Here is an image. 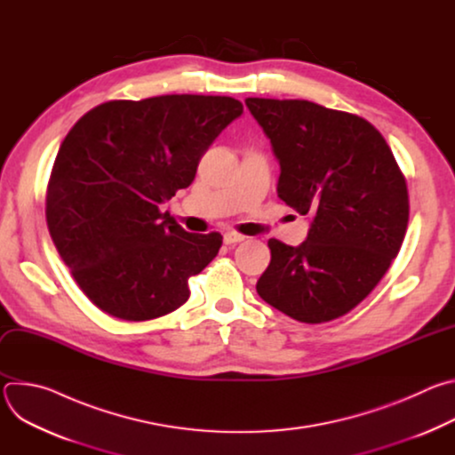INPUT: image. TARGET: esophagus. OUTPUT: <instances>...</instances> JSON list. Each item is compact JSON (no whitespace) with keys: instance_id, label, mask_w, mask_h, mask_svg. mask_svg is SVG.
<instances>
[{"instance_id":"1","label":"esophagus","mask_w":455,"mask_h":455,"mask_svg":"<svg viewBox=\"0 0 455 455\" xmlns=\"http://www.w3.org/2000/svg\"><path fill=\"white\" fill-rule=\"evenodd\" d=\"M243 239H244V235H241L237 232H225V235H223L225 244H235V243H241Z\"/></svg>"}]
</instances>
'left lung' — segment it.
<instances>
[{
  "label": "left lung",
  "mask_w": 455,
  "mask_h": 455,
  "mask_svg": "<svg viewBox=\"0 0 455 455\" xmlns=\"http://www.w3.org/2000/svg\"><path fill=\"white\" fill-rule=\"evenodd\" d=\"M244 104L279 160L277 196L311 220L299 246L268 241L272 261L257 293L299 322L339 318L374 290L402 248L405 178L362 116L297 99Z\"/></svg>",
  "instance_id": "obj_1"
}]
</instances>
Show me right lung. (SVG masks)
Instances as JSON below:
<instances>
[{"mask_svg": "<svg viewBox=\"0 0 455 455\" xmlns=\"http://www.w3.org/2000/svg\"><path fill=\"white\" fill-rule=\"evenodd\" d=\"M232 97L109 100L62 140L46 190V223L84 295L122 320H151L187 302L188 277L218 255L221 234L185 232L160 205L196 176Z\"/></svg>", "mask_w": 455, "mask_h": 455, "instance_id": "obj_1", "label": "right lung"}]
</instances>
